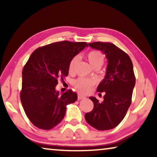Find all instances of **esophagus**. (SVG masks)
<instances>
[{"label": "esophagus", "mask_w": 157, "mask_h": 157, "mask_svg": "<svg viewBox=\"0 0 157 157\" xmlns=\"http://www.w3.org/2000/svg\"><path fill=\"white\" fill-rule=\"evenodd\" d=\"M86 96H84L83 95H81V94H78V99L81 100L83 99V98H85Z\"/></svg>", "instance_id": "obj_1"}]
</instances>
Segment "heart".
I'll return each mask as SVG.
<instances>
[{
  "instance_id": "obj_1",
  "label": "heart",
  "mask_w": 157,
  "mask_h": 157,
  "mask_svg": "<svg viewBox=\"0 0 157 157\" xmlns=\"http://www.w3.org/2000/svg\"><path fill=\"white\" fill-rule=\"evenodd\" d=\"M87 59L90 65L92 67L95 66H101L104 62V56L99 51L93 50L89 51L87 54ZM78 61V58H73L68 66V71L70 73L74 72L75 66ZM96 84V81L94 79H87L84 78H78L74 81V86L78 91L83 93L89 91L93 86Z\"/></svg>"
}]
</instances>
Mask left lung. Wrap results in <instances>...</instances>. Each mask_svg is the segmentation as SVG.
Returning a JSON list of instances; mask_svg holds the SVG:
<instances>
[{
  "label": "left lung",
  "instance_id": "1",
  "mask_svg": "<svg viewBox=\"0 0 157 157\" xmlns=\"http://www.w3.org/2000/svg\"><path fill=\"white\" fill-rule=\"evenodd\" d=\"M89 46L101 51L108 60L106 73L97 87V92H105L103 102L89 97L94 109L85 114L92 127L99 131L112 129L124 119L131 103L135 78L133 64L127 53L109 42H94Z\"/></svg>",
  "mask_w": 157,
  "mask_h": 157
}]
</instances>
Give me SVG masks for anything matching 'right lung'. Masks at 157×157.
I'll return each mask as SVG.
<instances>
[{
	"label": "right lung",
	"instance_id": "1",
	"mask_svg": "<svg viewBox=\"0 0 157 157\" xmlns=\"http://www.w3.org/2000/svg\"><path fill=\"white\" fill-rule=\"evenodd\" d=\"M88 46L86 42H56L33 51L23 67L21 101L30 121L36 127L49 130L65 116L66 106L77 100L69 89L59 94L58 79L67 76L73 58Z\"/></svg>",
	"mask_w": 157,
	"mask_h": 157
}]
</instances>
